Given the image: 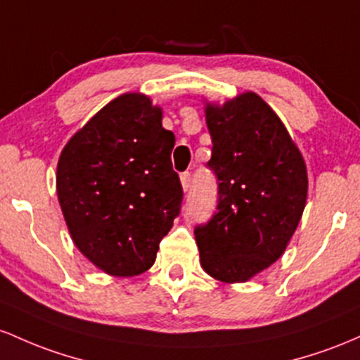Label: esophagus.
I'll list each match as a JSON object with an SVG mask.
<instances>
[{"mask_svg": "<svg viewBox=\"0 0 360 360\" xmlns=\"http://www.w3.org/2000/svg\"><path fill=\"white\" fill-rule=\"evenodd\" d=\"M180 181H181V188H184V192H187L188 188H191V173L188 172L181 173Z\"/></svg>", "mask_w": 360, "mask_h": 360, "instance_id": "1", "label": "esophagus"}]
</instances>
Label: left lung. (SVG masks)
Masks as SVG:
<instances>
[{"mask_svg": "<svg viewBox=\"0 0 360 360\" xmlns=\"http://www.w3.org/2000/svg\"><path fill=\"white\" fill-rule=\"evenodd\" d=\"M217 176V212L197 226L200 265L228 284L246 282L282 257L308 197L300 148L262 96L205 102Z\"/></svg>", "mask_w": 360, "mask_h": 360, "instance_id": "8db88e82", "label": "left lung"}]
</instances>
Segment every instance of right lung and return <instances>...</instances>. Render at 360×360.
Returning <instances> with one entry per match:
<instances>
[{
	"mask_svg": "<svg viewBox=\"0 0 360 360\" xmlns=\"http://www.w3.org/2000/svg\"><path fill=\"white\" fill-rule=\"evenodd\" d=\"M143 93L107 103L60 151L56 191L72 243L108 276L155 264L184 192L172 167L175 136Z\"/></svg>",
	"mask_w": 360,
	"mask_h": 360,
	"instance_id": "add662e5",
	"label": "right lung"
}]
</instances>
